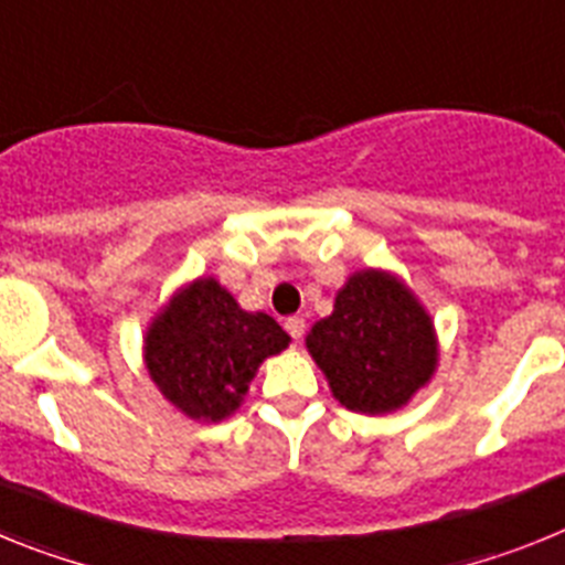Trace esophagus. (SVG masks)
Here are the masks:
<instances>
[{
    "label": "esophagus",
    "mask_w": 565,
    "mask_h": 565,
    "mask_svg": "<svg viewBox=\"0 0 565 565\" xmlns=\"http://www.w3.org/2000/svg\"><path fill=\"white\" fill-rule=\"evenodd\" d=\"M286 331H288V337H291V339H299V337H302V333H306V319H302V317H288L286 319Z\"/></svg>",
    "instance_id": "obj_1"
}]
</instances>
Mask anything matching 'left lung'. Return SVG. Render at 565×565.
I'll list each match as a JSON object with an SVG mask.
<instances>
[{"label": "left lung", "instance_id": "left-lung-1", "mask_svg": "<svg viewBox=\"0 0 565 565\" xmlns=\"http://www.w3.org/2000/svg\"><path fill=\"white\" fill-rule=\"evenodd\" d=\"M306 344L333 396L356 413L396 411L436 371L430 317L384 271L353 274Z\"/></svg>", "mask_w": 565, "mask_h": 565}]
</instances>
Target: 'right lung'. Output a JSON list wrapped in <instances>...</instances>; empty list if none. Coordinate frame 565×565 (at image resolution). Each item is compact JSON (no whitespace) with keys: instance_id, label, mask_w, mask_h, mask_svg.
Returning a JSON list of instances; mask_svg holds the SVG:
<instances>
[{"instance_id":"1","label":"right lung","mask_w":565,"mask_h":565,"mask_svg":"<svg viewBox=\"0 0 565 565\" xmlns=\"http://www.w3.org/2000/svg\"><path fill=\"white\" fill-rule=\"evenodd\" d=\"M286 348L288 333L268 313L243 311L217 279H198L149 328L147 367L174 407L221 422L239 407L259 362Z\"/></svg>"}]
</instances>
